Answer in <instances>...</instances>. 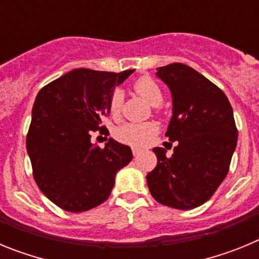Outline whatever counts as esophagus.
<instances>
[{
    "mask_svg": "<svg viewBox=\"0 0 259 259\" xmlns=\"http://www.w3.org/2000/svg\"><path fill=\"white\" fill-rule=\"evenodd\" d=\"M132 153H134L135 157H137V155H139L141 153V150L137 149V148H132Z\"/></svg>",
    "mask_w": 259,
    "mask_h": 259,
    "instance_id": "esophagus-1",
    "label": "esophagus"
}]
</instances>
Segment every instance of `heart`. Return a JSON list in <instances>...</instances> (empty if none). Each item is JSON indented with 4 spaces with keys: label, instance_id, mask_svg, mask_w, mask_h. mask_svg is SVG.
I'll return each instance as SVG.
<instances>
[{
    "label": "heart",
    "instance_id": "obj_1",
    "mask_svg": "<svg viewBox=\"0 0 259 259\" xmlns=\"http://www.w3.org/2000/svg\"><path fill=\"white\" fill-rule=\"evenodd\" d=\"M136 91L145 101L153 106H158L162 102V91L154 80L150 77H141L135 83ZM123 104V92L120 89H115L110 97L109 110L113 116H118ZM158 134V127L153 122L145 123H124L118 127L114 132L115 137L120 143L128 144L132 146H144L152 141L153 137Z\"/></svg>",
    "mask_w": 259,
    "mask_h": 259
}]
</instances>
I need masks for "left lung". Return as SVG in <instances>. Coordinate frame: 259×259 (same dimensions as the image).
I'll list each match as a JSON object with an SVG mask.
<instances>
[{"mask_svg":"<svg viewBox=\"0 0 259 259\" xmlns=\"http://www.w3.org/2000/svg\"><path fill=\"white\" fill-rule=\"evenodd\" d=\"M172 97L166 136L178 141L171 158L154 148L157 166L146 175L155 201L179 210L201 206L227 176L237 130L227 96L209 79L183 63L157 68Z\"/></svg>","mask_w":259,"mask_h":259,"instance_id":"left-lung-1","label":"left lung"}]
</instances>
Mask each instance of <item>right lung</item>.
<instances>
[{"label":"right lung","mask_w":259,"mask_h":259,"mask_svg":"<svg viewBox=\"0 0 259 259\" xmlns=\"http://www.w3.org/2000/svg\"><path fill=\"white\" fill-rule=\"evenodd\" d=\"M135 70L115 74L76 68L49 83L36 96L27 135V152L36 184L57 206L81 212L109 198L132 150L114 139L105 148L91 141L104 131L115 87Z\"/></svg>","instance_id":"1"}]
</instances>
